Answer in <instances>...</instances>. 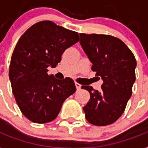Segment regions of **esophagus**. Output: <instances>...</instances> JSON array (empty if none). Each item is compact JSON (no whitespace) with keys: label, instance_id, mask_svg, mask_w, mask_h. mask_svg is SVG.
I'll use <instances>...</instances> for the list:
<instances>
[{"label":"esophagus","instance_id":"1","mask_svg":"<svg viewBox=\"0 0 148 148\" xmlns=\"http://www.w3.org/2000/svg\"><path fill=\"white\" fill-rule=\"evenodd\" d=\"M75 86H76V88L77 90H80V87H81V85L80 84H78V83L75 82Z\"/></svg>","mask_w":148,"mask_h":148}]
</instances>
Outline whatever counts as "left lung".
Returning <instances> with one entry per match:
<instances>
[{
	"label": "left lung",
	"instance_id": "obj_1",
	"mask_svg": "<svg viewBox=\"0 0 148 148\" xmlns=\"http://www.w3.org/2000/svg\"><path fill=\"white\" fill-rule=\"evenodd\" d=\"M80 43L93 64L92 71L101 77V90L82 86L90 95L83 108L86 119L98 126L112 124L122 116L132 93L137 62L122 40L103 34L80 33Z\"/></svg>",
	"mask_w": 148,
	"mask_h": 148
}]
</instances>
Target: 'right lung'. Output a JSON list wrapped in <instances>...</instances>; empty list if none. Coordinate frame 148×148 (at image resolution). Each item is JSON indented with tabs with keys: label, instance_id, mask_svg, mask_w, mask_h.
<instances>
[{
	"label": "right lung",
	"instance_id": "right-lung-1",
	"mask_svg": "<svg viewBox=\"0 0 148 148\" xmlns=\"http://www.w3.org/2000/svg\"><path fill=\"white\" fill-rule=\"evenodd\" d=\"M79 41L78 33L45 20L32 25L22 35L11 57L9 78L20 111L35 123L54 120L62 104L75 93L70 77L58 80L48 74L66 49Z\"/></svg>",
	"mask_w": 148,
	"mask_h": 148
}]
</instances>
